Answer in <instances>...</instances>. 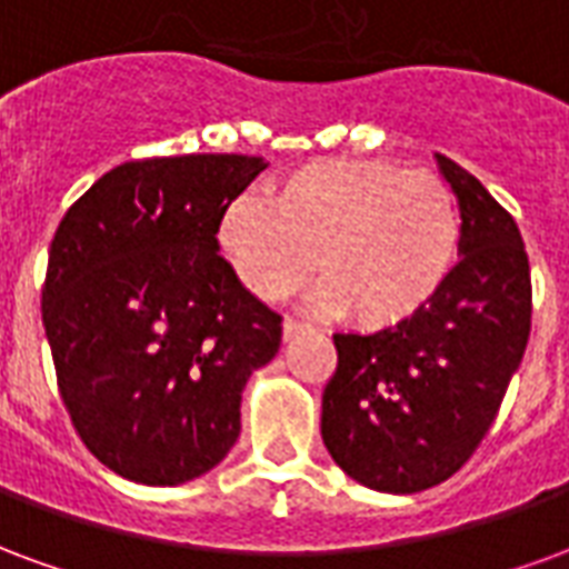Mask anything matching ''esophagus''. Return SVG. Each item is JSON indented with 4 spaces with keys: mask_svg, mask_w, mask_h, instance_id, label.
Masks as SVG:
<instances>
[{
    "mask_svg": "<svg viewBox=\"0 0 569 569\" xmlns=\"http://www.w3.org/2000/svg\"><path fill=\"white\" fill-rule=\"evenodd\" d=\"M309 330V325L306 321H297V318H284V325H281V336H284V342L288 339H293V336H300Z\"/></svg>",
    "mask_w": 569,
    "mask_h": 569,
    "instance_id": "34e87169",
    "label": "esophagus"
}]
</instances>
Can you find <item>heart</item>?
Returning a JSON list of instances; mask_svg holds the SVG:
<instances>
[{
	"label": "heart",
	"mask_w": 569,
	"mask_h": 569,
	"mask_svg": "<svg viewBox=\"0 0 569 569\" xmlns=\"http://www.w3.org/2000/svg\"><path fill=\"white\" fill-rule=\"evenodd\" d=\"M218 248L260 300H284L315 272L325 312L381 333L409 325L446 290L463 221L437 172L318 160L279 178L267 202L233 199L218 221Z\"/></svg>",
	"instance_id": "b5f03b06"
}]
</instances>
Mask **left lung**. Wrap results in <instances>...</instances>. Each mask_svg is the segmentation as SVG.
I'll return each instance as SVG.
<instances>
[{
	"instance_id": "1",
	"label": "left lung",
	"mask_w": 569,
	"mask_h": 569,
	"mask_svg": "<svg viewBox=\"0 0 569 569\" xmlns=\"http://www.w3.org/2000/svg\"><path fill=\"white\" fill-rule=\"evenodd\" d=\"M463 221L455 276L409 325L333 333L321 400L330 458L372 491L416 495L470 460L503 403L530 336V263L512 214L437 153Z\"/></svg>"
}]
</instances>
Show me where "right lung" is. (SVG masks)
I'll return each mask as SVG.
<instances>
[{"mask_svg":"<svg viewBox=\"0 0 569 569\" xmlns=\"http://www.w3.org/2000/svg\"><path fill=\"white\" fill-rule=\"evenodd\" d=\"M267 169L248 153L114 166L57 227L41 288L57 388L78 437L142 485L209 472L239 439L248 376L281 315L218 248L223 209Z\"/></svg>","mask_w":569,"mask_h":569,"instance_id":"obj_1","label":"right lung"}]
</instances>
